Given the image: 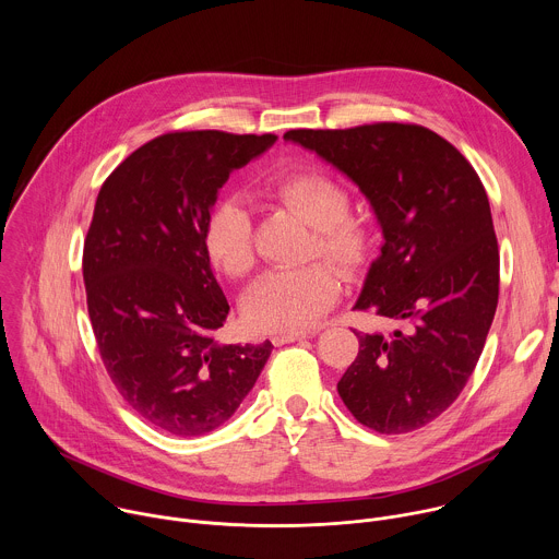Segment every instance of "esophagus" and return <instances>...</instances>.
<instances>
[{
	"mask_svg": "<svg viewBox=\"0 0 559 559\" xmlns=\"http://www.w3.org/2000/svg\"><path fill=\"white\" fill-rule=\"evenodd\" d=\"M307 334H302V332H285V334H276V336H272V343L276 345V347H281V345H287V343H296V341H302Z\"/></svg>",
	"mask_w": 559,
	"mask_h": 559,
	"instance_id": "1",
	"label": "esophagus"
}]
</instances>
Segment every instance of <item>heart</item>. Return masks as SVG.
<instances>
[{
	"label": "heart",
	"instance_id": "obj_1",
	"mask_svg": "<svg viewBox=\"0 0 559 559\" xmlns=\"http://www.w3.org/2000/svg\"><path fill=\"white\" fill-rule=\"evenodd\" d=\"M270 192L289 212L316 229L318 252L347 272L362 267L371 252L365 225L347 218V192L325 175L289 173L270 183ZM203 243L210 263L229 278L254 267L252 218L241 199H223L207 214ZM341 294V276L328 263L274 270L243 296V316L257 332H302L316 325Z\"/></svg>",
	"mask_w": 559,
	"mask_h": 559
}]
</instances>
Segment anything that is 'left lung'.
<instances>
[{
  "instance_id": "1",
  "label": "left lung",
  "mask_w": 559,
  "mask_h": 559,
  "mask_svg": "<svg viewBox=\"0 0 559 559\" xmlns=\"http://www.w3.org/2000/svg\"><path fill=\"white\" fill-rule=\"evenodd\" d=\"M369 201L382 229L356 309L403 323L358 334L338 393L358 423L407 433L438 418L464 389L491 330L500 254L480 177L440 134L412 123L289 130Z\"/></svg>"
}]
</instances>
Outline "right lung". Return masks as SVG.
Here are the masks:
<instances>
[{"instance_id": "add662e5", "label": "right lung", "mask_w": 559, "mask_h": 559, "mask_svg": "<svg viewBox=\"0 0 559 559\" xmlns=\"http://www.w3.org/2000/svg\"><path fill=\"white\" fill-rule=\"evenodd\" d=\"M274 134L173 132L134 150L99 190L84 243L88 313L123 401L154 429L203 436L252 391L274 345H223L229 305L203 229L229 175Z\"/></svg>"}]
</instances>
